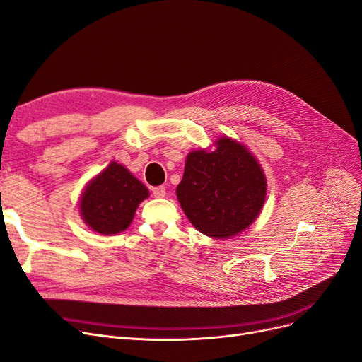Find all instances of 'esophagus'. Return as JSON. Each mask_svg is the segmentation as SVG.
<instances>
[{"label": "esophagus", "instance_id": "34e87169", "mask_svg": "<svg viewBox=\"0 0 362 362\" xmlns=\"http://www.w3.org/2000/svg\"><path fill=\"white\" fill-rule=\"evenodd\" d=\"M152 194H153L155 198H164L165 197V187L164 186L152 187Z\"/></svg>", "mask_w": 362, "mask_h": 362}]
</instances>
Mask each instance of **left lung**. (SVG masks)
<instances>
[{"instance_id":"8db88e82","label":"left lung","mask_w":362,"mask_h":362,"mask_svg":"<svg viewBox=\"0 0 362 362\" xmlns=\"http://www.w3.org/2000/svg\"><path fill=\"white\" fill-rule=\"evenodd\" d=\"M177 199L204 235L229 238L257 218L266 198L264 173L244 145L220 137L216 149L187 153Z\"/></svg>"}]
</instances>
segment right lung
I'll use <instances>...</instances> for the list:
<instances>
[{
    "instance_id": "1",
    "label": "right lung",
    "mask_w": 362,
    "mask_h": 362,
    "mask_svg": "<svg viewBox=\"0 0 362 362\" xmlns=\"http://www.w3.org/2000/svg\"><path fill=\"white\" fill-rule=\"evenodd\" d=\"M148 197L146 186L124 165L112 161L86 186L80 213L94 232L114 235L130 226L139 204Z\"/></svg>"
}]
</instances>
